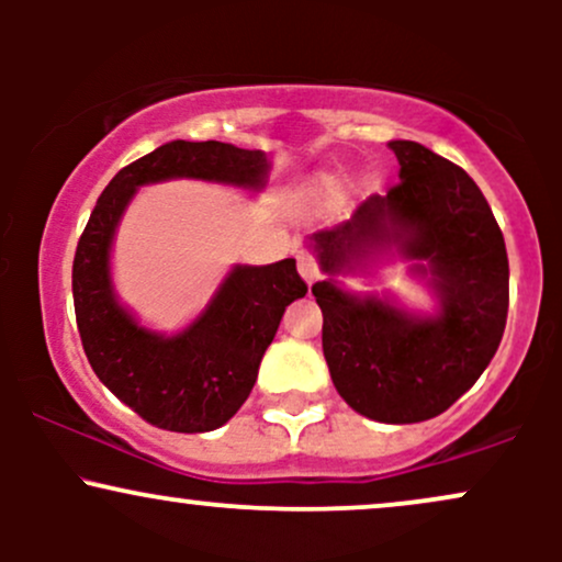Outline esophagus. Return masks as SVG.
I'll return each instance as SVG.
<instances>
[{"label":"esophagus","instance_id":"obj_1","mask_svg":"<svg viewBox=\"0 0 562 562\" xmlns=\"http://www.w3.org/2000/svg\"><path fill=\"white\" fill-rule=\"evenodd\" d=\"M299 272L303 280H306V285H314V282L319 280V269H317V261L312 259V256L301 254L299 256Z\"/></svg>","mask_w":562,"mask_h":562}]
</instances>
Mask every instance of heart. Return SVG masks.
<instances>
[{
    "instance_id": "obj_1",
    "label": "heart",
    "mask_w": 562,
    "mask_h": 562,
    "mask_svg": "<svg viewBox=\"0 0 562 562\" xmlns=\"http://www.w3.org/2000/svg\"><path fill=\"white\" fill-rule=\"evenodd\" d=\"M335 192V182L330 177H322V179H317V184H314V195H319V198H330Z\"/></svg>"
}]
</instances>
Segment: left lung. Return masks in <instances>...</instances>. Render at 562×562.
I'll use <instances>...</instances> for the list:
<instances>
[{
	"label": "left lung",
	"instance_id": "left-lung-1",
	"mask_svg": "<svg viewBox=\"0 0 562 562\" xmlns=\"http://www.w3.org/2000/svg\"><path fill=\"white\" fill-rule=\"evenodd\" d=\"M398 182L367 198L348 222L306 237L325 274L312 285L322 351L335 391L370 420L406 425L447 412L486 370L507 322L505 237L479 184L460 166L409 139H391ZM385 258L437 301L417 313L389 294L348 291L340 276Z\"/></svg>",
	"mask_w": 562,
	"mask_h": 562
}]
</instances>
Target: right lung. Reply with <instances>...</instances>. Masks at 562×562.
Listing matches in <instances>:
<instances>
[{"instance_id":"add662e5","label":"right lung","mask_w":562,"mask_h":562,"mask_svg":"<svg viewBox=\"0 0 562 562\" xmlns=\"http://www.w3.org/2000/svg\"><path fill=\"white\" fill-rule=\"evenodd\" d=\"M272 160L227 142H166L121 169L105 187L74 259V306L83 351L108 391L156 428L205 434L222 428L254 389L282 314L306 295L295 259L235 263L203 312L179 333L145 327L115 293V229L139 187L200 179L261 192Z\"/></svg>"}]
</instances>
